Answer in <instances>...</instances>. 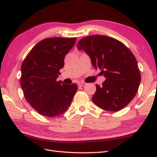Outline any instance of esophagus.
<instances>
[{"instance_id": "1", "label": "esophagus", "mask_w": 157, "mask_h": 157, "mask_svg": "<svg viewBox=\"0 0 157 157\" xmlns=\"http://www.w3.org/2000/svg\"><path fill=\"white\" fill-rule=\"evenodd\" d=\"M86 85V83L83 82H79L78 83V86H84Z\"/></svg>"}]
</instances>
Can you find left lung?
<instances>
[{"mask_svg":"<svg viewBox=\"0 0 157 157\" xmlns=\"http://www.w3.org/2000/svg\"><path fill=\"white\" fill-rule=\"evenodd\" d=\"M79 50L89 55L93 66L106 79L96 85L93 102L104 110L117 112L125 108L138 92L141 81L135 57L123 43L108 36L94 35L80 39Z\"/></svg>","mask_w":157,"mask_h":157,"instance_id":"obj_1","label":"left lung"}]
</instances>
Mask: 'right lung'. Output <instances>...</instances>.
<instances>
[{
	"label": "right lung",
	"instance_id": "right-lung-1",
	"mask_svg": "<svg viewBox=\"0 0 157 157\" xmlns=\"http://www.w3.org/2000/svg\"><path fill=\"white\" fill-rule=\"evenodd\" d=\"M77 38L43 39L27 54L21 65L20 83L24 96L39 114L54 117L67 110L78 86L57 81L64 58Z\"/></svg>",
	"mask_w": 157,
	"mask_h": 157
}]
</instances>
